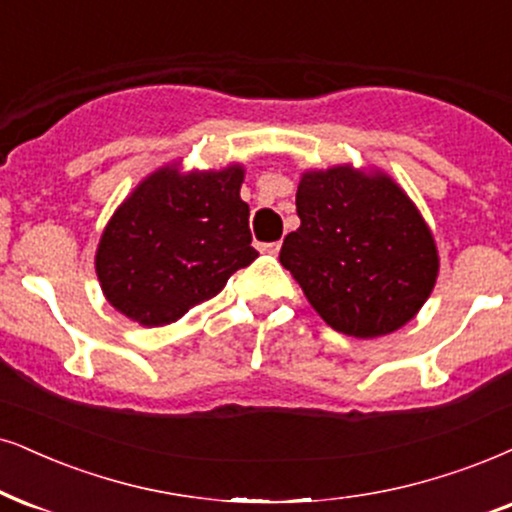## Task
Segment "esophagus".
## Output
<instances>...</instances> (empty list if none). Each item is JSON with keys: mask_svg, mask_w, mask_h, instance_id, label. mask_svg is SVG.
Returning <instances> with one entry per match:
<instances>
[{"mask_svg": "<svg viewBox=\"0 0 512 512\" xmlns=\"http://www.w3.org/2000/svg\"><path fill=\"white\" fill-rule=\"evenodd\" d=\"M278 250H281V243H278V241L260 243V252H267V255H278Z\"/></svg>", "mask_w": 512, "mask_h": 512, "instance_id": "obj_1", "label": "esophagus"}]
</instances>
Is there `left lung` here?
I'll list each match as a JSON object with an SVG mask.
<instances>
[{
	"instance_id": "left-lung-1",
	"label": "left lung",
	"mask_w": 512,
	"mask_h": 512,
	"mask_svg": "<svg viewBox=\"0 0 512 512\" xmlns=\"http://www.w3.org/2000/svg\"><path fill=\"white\" fill-rule=\"evenodd\" d=\"M300 229L278 260L338 333L378 338L411 321L439 269L423 217L392 179L352 167L307 172L297 186Z\"/></svg>"
}]
</instances>
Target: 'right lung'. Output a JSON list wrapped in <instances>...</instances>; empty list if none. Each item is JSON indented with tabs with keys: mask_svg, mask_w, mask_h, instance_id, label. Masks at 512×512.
Segmentation results:
<instances>
[{
	"mask_svg": "<svg viewBox=\"0 0 512 512\" xmlns=\"http://www.w3.org/2000/svg\"><path fill=\"white\" fill-rule=\"evenodd\" d=\"M243 170L165 167L120 205L96 252L108 302L141 326H165L208 302L257 257Z\"/></svg>",
	"mask_w": 512,
	"mask_h": 512,
	"instance_id": "obj_1",
	"label": "right lung"
}]
</instances>
